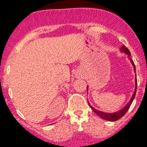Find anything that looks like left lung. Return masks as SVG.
<instances>
[{"label": "left lung", "mask_w": 147, "mask_h": 147, "mask_svg": "<svg viewBox=\"0 0 147 147\" xmlns=\"http://www.w3.org/2000/svg\"><path fill=\"white\" fill-rule=\"evenodd\" d=\"M120 50H121V51L124 52V53H125L126 54H127L128 56H131V53H130V51L128 50V49H127V48L125 47V46H123L121 48H120ZM130 60H131V63H132L133 66H134V70L136 71V67H135V64H134V61H133L132 59H130ZM136 88H135V91H134V94H133L132 97H131V100H130V101L127 104V105H126L125 107L124 108H123L122 109H120V111H118V112H115V113H107V112H101V111L99 110H97V109H94L93 107H91L90 105V104H89V106H90V107L92 109V110L94 111V112H95L96 114L97 115H98L102 119H105V120H109V121H116V120H119V119L121 118L122 117H123L125 115L126 112H127V110L129 109L130 107H131V104H132L133 101H134V98H135V96H136V88H137V80H136ZM87 90H88V87H87Z\"/></svg>", "instance_id": "8db88e82"}]
</instances>
